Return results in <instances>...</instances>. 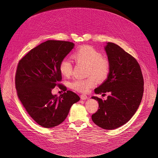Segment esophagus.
<instances>
[{"mask_svg": "<svg viewBox=\"0 0 158 158\" xmlns=\"http://www.w3.org/2000/svg\"><path fill=\"white\" fill-rule=\"evenodd\" d=\"M81 97V100H82V101H85V100H86V99L88 98L87 95H85V94H82V95H81V97Z\"/></svg>", "mask_w": 158, "mask_h": 158, "instance_id": "obj_1", "label": "esophagus"}]
</instances>
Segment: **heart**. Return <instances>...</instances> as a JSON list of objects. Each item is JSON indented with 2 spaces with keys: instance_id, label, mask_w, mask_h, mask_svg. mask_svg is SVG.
Listing matches in <instances>:
<instances>
[{
  "instance_id": "heart-1",
  "label": "heart",
  "mask_w": 158,
  "mask_h": 158,
  "mask_svg": "<svg viewBox=\"0 0 158 158\" xmlns=\"http://www.w3.org/2000/svg\"><path fill=\"white\" fill-rule=\"evenodd\" d=\"M73 57L77 63L88 65L87 76H90L85 79H75L70 83V87L77 92L86 93L98 81H103L108 77L110 72V63L102 54L89 45H83L79 47L73 54ZM72 63L64 58L60 64V71L63 76H70L72 72Z\"/></svg>"
}]
</instances>
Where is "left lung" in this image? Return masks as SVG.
I'll return each instance as SVG.
<instances>
[{"mask_svg": "<svg viewBox=\"0 0 158 158\" xmlns=\"http://www.w3.org/2000/svg\"><path fill=\"white\" fill-rule=\"evenodd\" d=\"M104 50L110 63V72L94 92L96 94L110 92L111 95L106 100L92 97L99 105L92 119L100 127L112 130L123 126L135 114L142 101L144 82L135 57L113 43L107 42Z\"/></svg>", "mask_w": 158, "mask_h": 158, "instance_id": "8db88e82", "label": "left lung"}]
</instances>
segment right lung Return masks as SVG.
Wrapping results in <instances>:
<instances>
[{
  "label": "right lung",
  "instance_id": "obj_1",
  "mask_svg": "<svg viewBox=\"0 0 158 158\" xmlns=\"http://www.w3.org/2000/svg\"><path fill=\"white\" fill-rule=\"evenodd\" d=\"M69 41L48 40L20 60L15 76L19 98L31 118L41 126L52 128L61 123L79 97L57 83L62 79L60 64L74 47ZM56 85L63 94H52Z\"/></svg>",
  "mask_w": 158,
  "mask_h": 158
}]
</instances>
